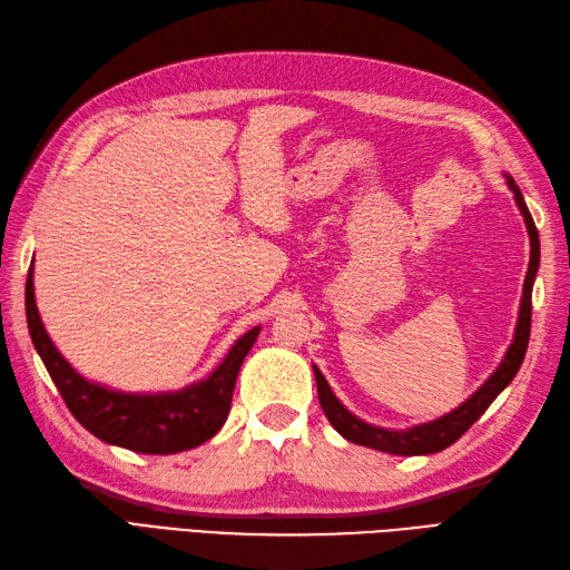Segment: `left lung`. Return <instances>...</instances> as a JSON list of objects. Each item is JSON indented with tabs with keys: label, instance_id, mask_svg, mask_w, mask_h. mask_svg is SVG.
<instances>
[{
	"label": "left lung",
	"instance_id": "8db88e82",
	"mask_svg": "<svg viewBox=\"0 0 570 570\" xmlns=\"http://www.w3.org/2000/svg\"><path fill=\"white\" fill-rule=\"evenodd\" d=\"M505 185L510 187V193L515 197L518 209L524 218V226H528V236H530V265L528 274H524V284H522V298H520V311H518V325L513 342H510L508 352L503 361L499 363L487 383L481 385L474 395L466 397L455 410L438 416L433 421H426V424H416L412 429H383L375 424H366V421L352 414L346 406L334 395L330 383L325 381V375L320 373V368L313 363V373H315V383H317V400L320 406H323L325 416L330 419V424L334 426L340 435H344L346 441H352L363 448H373L381 452H390V455H431V452H441L448 445H452L458 438L470 429L474 421L489 410V404L501 395V392L510 385L515 373L522 366L524 352H528V342H530V323H532V286H534V276L539 269V233L532 222V214L524 204V197L520 193V187L515 180L510 178L508 173H503Z\"/></svg>",
	"mask_w": 570,
	"mask_h": 570
}]
</instances>
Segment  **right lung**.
I'll list each match as a JSON object with an SVG mask.
<instances>
[{"mask_svg": "<svg viewBox=\"0 0 570 570\" xmlns=\"http://www.w3.org/2000/svg\"><path fill=\"white\" fill-rule=\"evenodd\" d=\"M26 320L38 356L79 424L108 445L144 455H175L218 433L230 412L238 371L262 330L253 327L238 337L204 381L173 392H120L86 381L55 346L36 305L33 265L26 279Z\"/></svg>", "mask_w": 570, "mask_h": 570, "instance_id": "1", "label": "right lung"}]
</instances>
